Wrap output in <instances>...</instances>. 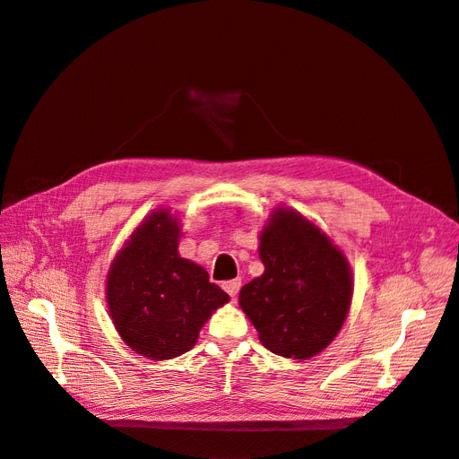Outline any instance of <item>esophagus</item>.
Returning a JSON list of instances; mask_svg holds the SVG:
<instances>
[{
  "label": "esophagus",
  "instance_id": "obj_1",
  "mask_svg": "<svg viewBox=\"0 0 459 459\" xmlns=\"http://www.w3.org/2000/svg\"><path fill=\"white\" fill-rule=\"evenodd\" d=\"M239 289H241V280H231V281H226V283H224V290H226V293H228L231 299L238 297Z\"/></svg>",
  "mask_w": 459,
  "mask_h": 459
}]
</instances>
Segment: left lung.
I'll return each instance as SVG.
<instances>
[{
    "mask_svg": "<svg viewBox=\"0 0 459 459\" xmlns=\"http://www.w3.org/2000/svg\"><path fill=\"white\" fill-rule=\"evenodd\" d=\"M264 273L239 290V307L277 356L308 359L339 335L354 277L329 235L295 208L280 206L258 238Z\"/></svg>",
    "mask_w": 459,
    "mask_h": 459,
    "instance_id": "obj_1",
    "label": "left lung"
}]
</instances>
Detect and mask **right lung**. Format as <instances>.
<instances>
[{
    "mask_svg": "<svg viewBox=\"0 0 459 459\" xmlns=\"http://www.w3.org/2000/svg\"><path fill=\"white\" fill-rule=\"evenodd\" d=\"M182 220L157 208L110 262L105 300L120 339L149 359L191 351L211 316L230 302L199 264L178 253Z\"/></svg>",
    "mask_w": 459,
    "mask_h": 459,
    "instance_id": "obj_1",
    "label": "right lung"
}]
</instances>
